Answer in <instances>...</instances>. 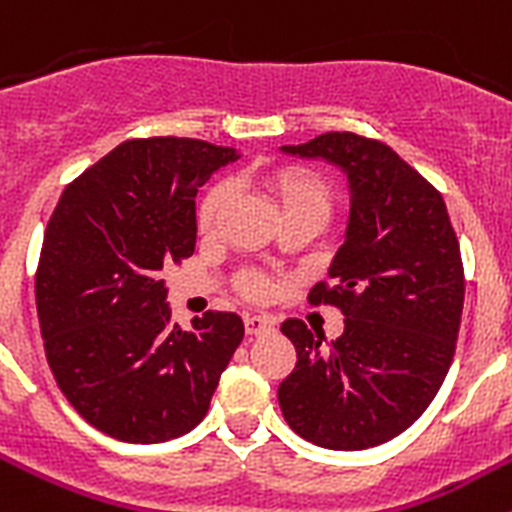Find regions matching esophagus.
I'll use <instances>...</instances> for the list:
<instances>
[{
	"label": "esophagus",
	"instance_id": "34e87169",
	"mask_svg": "<svg viewBox=\"0 0 512 512\" xmlns=\"http://www.w3.org/2000/svg\"><path fill=\"white\" fill-rule=\"evenodd\" d=\"M246 333L248 336H264L269 330H274V320L266 318V315H246Z\"/></svg>",
	"mask_w": 512,
	"mask_h": 512
}]
</instances>
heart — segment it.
<instances>
[{
  "instance_id": "1",
  "label": "heart",
  "mask_w": 512,
  "mask_h": 512,
  "mask_svg": "<svg viewBox=\"0 0 512 512\" xmlns=\"http://www.w3.org/2000/svg\"><path fill=\"white\" fill-rule=\"evenodd\" d=\"M266 192L277 200L282 217L289 215H305L318 220L320 225L328 220L333 210V192L318 174L302 169V166H282V169L266 171L261 176ZM230 200V184L217 182L205 192L197 207V223L202 233H210L215 228L217 217L225 210ZM238 287L251 300H264L271 292V284L259 271H243L238 277Z\"/></svg>"
}]
</instances>
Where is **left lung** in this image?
Here are the masks:
<instances>
[{"mask_svg": "<svg viewBox=\"0 0 512 512\" xmlns=\"http://www.w3.org/2000/svg\"><path fill=\"white\" fill-rule=\"evenodd\" d=\"M282 153L318 158L348 179V223L312 305H336L343 333L297 318L282 323L297 366L279 384V408L305 441L372 449L408 431L441 390L459 336L464 266L446 202L390 146L325 133Z\"/></svg>", "mask_w": 512, "mask_h": 512, "instance_id": "8db88e82", "label": "left lung"}]
</instances>
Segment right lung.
<instances>
[{
	"instance_id": "right-lung-1",
	"label": "right lung",
	"mask_w": 512,
	"mask_h": 512,
	"mask_svg": "<svg viewBox=\"0 0 512 512\" xmlns=\"http://www.w3.org/2000/svg\"><path fill=\"white\" fill-rule=\"evenodd\" d=\"M241 153L192 138L125 140L63 189L35 302L45 356L76 413L128 443L184 436L243 341L235 312L171 323L164 266L194 253L197 189Z\"/></svg>"
}]
</instances>
